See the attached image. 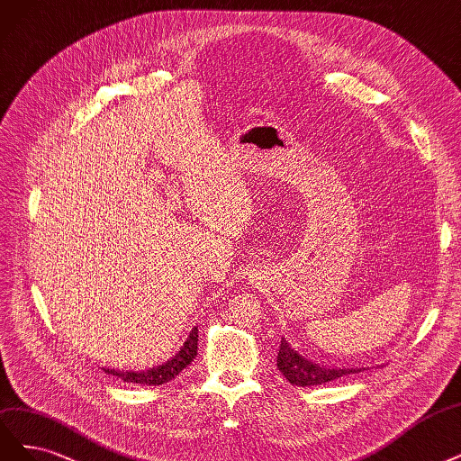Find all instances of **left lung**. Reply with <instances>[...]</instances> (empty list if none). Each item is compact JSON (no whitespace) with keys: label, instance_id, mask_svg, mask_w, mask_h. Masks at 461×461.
<instances>
[{"label":"left lung","instance_id":"obj_1","mask_svg":"<svg viewBox=\"0 0 461 461\" xmlns=\"http://www.w3.org/2000/svg\"><path fill=\"white\" fill-rule=\"evenodd\" d=\"M276 366L282 372V375L288 379L292 385L297 387H311V385H322L333 379H339L348 374H358L357 368H326L319 366V364H312L311 360L297 355V351L288 345L282 338L278 357H276Z\"/></svg>","mask_w":461,"mask_h":461}]
</instances>
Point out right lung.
I'll return each mask as SVG.
<instances>
[{
  "instance_id": "1",
  "label": "right lung",
  "mask_w": 461,
  "mask_h": 461,
  "mask_svg": "<svg viewBox=\"0 0 461 461\" xmlns=\"http://www.w3.org/2000/svg\"><path fill=\"white\" fill-rule=\"evenodd\" d=\"M198 351V328H194L190 331L188 339L185 341L181 351L173 357L171 360H167L162 366L150 368L147 372H114V370H104L110 375H116L120 379H123L125 384H140V385H164L167 384L169 379H173L176 375H179L181 370H185L193 358L196 357Z\"/></svg>"
}]
</instances>
